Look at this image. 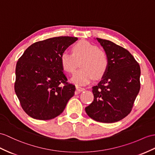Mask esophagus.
I'll list each match as a JSON object with an SVG mask.
<instances>
[{
    "label": "esophagus",
    "mask_w": 155,
    "mask_h": 155,
    "mask_svg": "<svg viewBox=\"0 0 155 155\" xmlns=\"http://www.w3.org/2000/svg\"><path fill=\"white\" fill-rule=\"evenodd\" d=\"M76 90L78 93H80L81 91H85V89L84 87H79V86H76Z\"/></svg>",
    "instance_id": "obj_1"
}]
</instances>
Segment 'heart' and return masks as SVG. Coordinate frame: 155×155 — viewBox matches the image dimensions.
I'll list each match as a JSON object with an SVG mask.
<instances>
[{
  "mask_svg": "<svg viewBox=\"0 0 155 155\" xmlns=\"http://www.w3.org/2000/svg\"><path fill=\"white\" fill-rule=\"evenodd\" d=\"M72 52H63L60 62L63 69L68 73L74 72L80 62L81 69L75 71L71 78V81L78 85L89 84L94 78L100 79L107 73L109 66L107 54L96 45L89 41H82L75 44Z\"/></svg>",
  "mask_w": 155,
  "mask_h": 155,
  "instance_id": "b5f03b06",
  "label": "heart"
}]
</instances>
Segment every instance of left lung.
<instances>
[{"instance_id": "obj_1", "label": "left lung", "mask_w": 155, "mask_h": 155, "mask_svg": "<svg viewBox=\"0 0 155 155\" xmlns=\"http://www.w3.org/2000/svg\"><path fill=\"white\" fill-rule=\"evenodd\" d=\"M109 59L108 69L92 91L85 108L91 118L103 123L120 121L130 114L140 89V66L130 52L110 41L96 38Z\"/></svg>"}]
</instances>
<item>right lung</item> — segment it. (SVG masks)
Here are the masks:
<instances>
[{
	"mask_svg": "<svg viewBox=\"0 0 155 155\" xmlns=\"http://www.w3.org/2000/svg\"><path fill=\"white\" fill-rule=\"evenodd\" d=\"M78 39L57 37L39 41L19 58L14 89L22 108L30 117L53 119L64 111L74 96L75 85L66 82L60 56Z\"/></svg>",
	"mask_w": 155,
	"mask_h": 155,
	"instance_id": "add662e5",
	"label": "right lung"
}]
</instances>
